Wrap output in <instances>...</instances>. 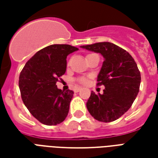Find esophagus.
Instances as JSON below:
<instances>
[{
	"instance_id": "esophagus-1",
	"label": "esophagus",
	"mask_w": 158,
	"mask_h": 158,
	"mask_svg": "<svg viewBox=\"0 0 158 158\" xmlns=\"http://www.w3.org/2000/svg\"><path fill=\"white\" fill-rule=\"evenodd\" d=\"M82 89V88L81 87H79V88H76L75 89H74V92H79V91H80Z\"/></svg>"
}]
</instances>
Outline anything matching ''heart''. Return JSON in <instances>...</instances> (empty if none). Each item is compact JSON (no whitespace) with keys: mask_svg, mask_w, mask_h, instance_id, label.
<instances>
[{"mask_svg":"<svg viewBox=\"0 0 158 158\" xmlns=\"http://www.w3.org/2000/svg\"><path fill=\"white\" fill-rule=\"evenodd\" d=\"M79 81L82 84H87L88 83V79L87 78H85V77H82V78H79Z\"/></svg>","mask_w":158,"mask_h":158,"instance_id":"heart-1","label":"heart"}]
</instances>
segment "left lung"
I'll return each mask as SVG.
<instances>
[{"mask_svg": "<svg viewBox=\"0 0 158 158\" xmlns=\"http://www.w3.org/2000/svg\"><path fill=\"white\" fill-rule=\"evenodd\" d=\"M100 53L104 62L97 76V85L105 86L102 94L91 91L86 102L90 115L101 122H113L130 108L138 95L140 73L129 52L110 42L81 45Z\"/></svg>", "mask_w": 158, "mask_h": 158, "instance_id": "obj_1", "label": "left lung"}]
</instances>
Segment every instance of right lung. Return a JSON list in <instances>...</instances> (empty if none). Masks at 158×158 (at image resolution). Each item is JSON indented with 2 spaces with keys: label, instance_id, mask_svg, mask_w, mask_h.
<instances>
[{
  "label": "right lung",
  "instance_id": "1",
  "mask_svg": "<svg viewBox=\"0 0 158 158\" xmlns=\"http://www.w3.org/2000/svg\"><path fill=\"white\" fill-rule=\"evenodd\" d=\"M78 50L70 45H48L26 62L19 75L23 102L43 124L56 125L68 116L73 91L62 90L56 84L65 73L67 56Z\"/></svg>",
  "mask_w": 158,
  "mask_h": 158
}]
</instances>
